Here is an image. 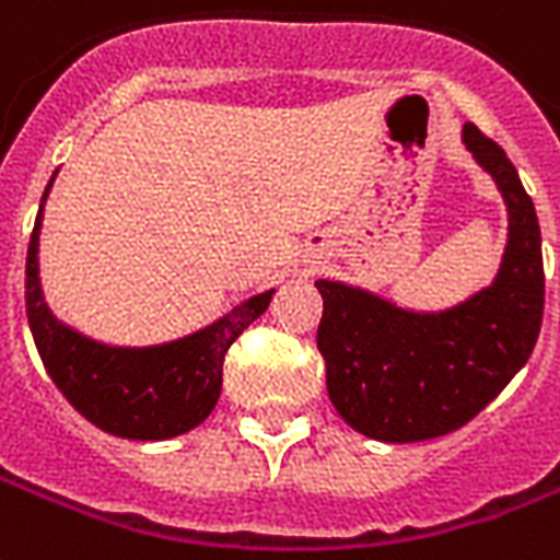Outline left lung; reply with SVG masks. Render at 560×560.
Listing matches in <instances>:
<instances>
[{
  "label": "left lung",
  "mask_w": 560,
  "mask_h": 560,
  "mask_svg": "<svg viewBox=\"0 0 560 560\" xmlns=\"http://www.w3.org/2000/svg\"><path fill=\"white\" fill-rule=\"evenodd\" d=\"M464 147L497 182L508 243L488 288L458 305L417 311L382 293L314 281L328 399L355 432L384 443L432 441L467 425L526 366L544 319V252L532 196L505 149L464 126Z\"/></svg>",
  "instance_id": "obj_1"
}]
</instances>
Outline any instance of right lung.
<instances>
[{"label": "right lung", "instance_id": "right-lung-1", "mask_svg": "<svg viewBox=\"0 0 560 560\" xmlns=\"http://www.w3.org/2000/svg\"><path fill=\"white\" fill-rule=\"evenodd\" d=\"M43 190L25 258V311L46 373L75 411L96 429L126 441H170L190 432L213 411L223 390V361L234 340L261 317L276 290L243 299L229 314L152 347H110L67 326L40 288Z\"/></svg>", "mask_w": 560, "mask_h": 560}]
</instances>
